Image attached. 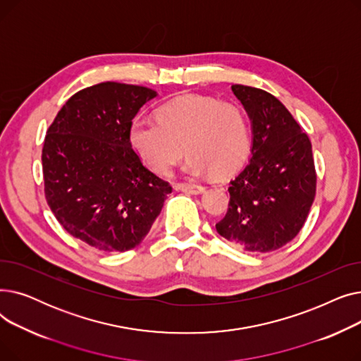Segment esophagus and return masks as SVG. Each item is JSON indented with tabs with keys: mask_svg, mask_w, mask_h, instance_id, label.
<instances>
[{
	"mask_svg": "<svg viewBox=\"0 0 361 361\" xmlns=\"http://www.w3.org/2000/svg\"><path fill=\"white\" fill-rule=\"evenodd\" d=\"M177 190H181L184 193H190V195H202L204 192V187L199 184H178Z\"/></svg>",
	"mask_w": 361,
	"mask_h": 361,
	"instance_id": "1",
	"label": "esophagus"
}]
</instances>
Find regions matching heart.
<instances>
[{
    "mask_svg": "<svg viewBox=\"0 0 361 361\" xmlns=\"http://www.w3.org/2000/svg\"><path fill=\"white\" fill-rule=\"evenodd\" d=\"M128 142L142 162L157 174H168L184 155V173L230 177L250 154L249 118L241 106L211 97L187 94L158 109V121L133 118Z\"/></svg>",
    "mask_w": 361,
    "mask_h": 361,
    "instance_id": "heart-1",
    "label": "heart"
}]
</instances>
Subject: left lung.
<instances>
[{"label": "left lung", "instance_id": "1", "mask_svg": "<svg viewBox=\"0 0 361 361\" xmlns=\"http://www.w3.org/2000/svg\"><path fill=\"white\" fill-rule=\"evenodd\" d=\"M231 89L252 124V157L230 183V207L216 231L243 250L268 253L290 243L309 215L316 193L312 143L274 94Z\"/></svg>", "mask_w": 361, "mask_h": 361}]
</instances>
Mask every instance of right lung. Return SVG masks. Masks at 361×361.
Segmentation results:
<instances>
[{
	"mask_svg": "<svg viewBox=\"0 0 361 361\" xmlns=\"http://www.w3.org/2000/svg\"><path fill=\"white\" fill-rule=\"evenodd\" d=\"M157 97L143 86L94 85L73 94L47 131V202L68 234L98 252L135 249L173 190L128 142L130 123Z\"/></svg>",
	"mask_w": 361,
	"mask_h": 361,
	"instance_id": "1",
	"label": "right lung"
}]
</instances>
